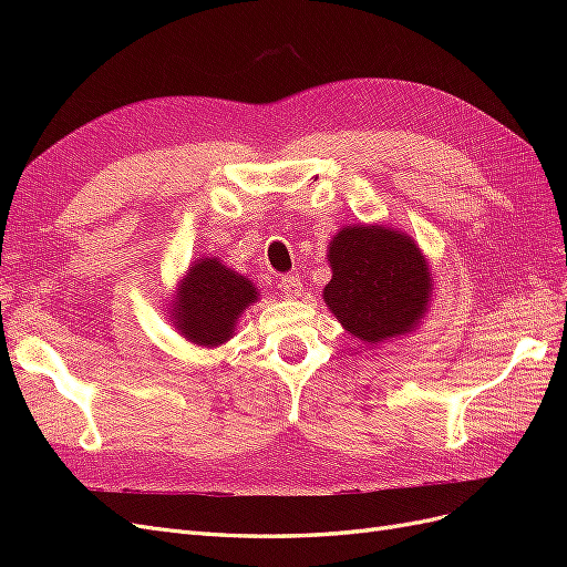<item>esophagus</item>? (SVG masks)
I'll return each mask as SVG.
<instances>
[{"instance_id": "esophagus-1", "label": "esophagus", "mask_w": 567, "mask_h": 567, "mask_svg": "<svg viewBox=\"0 0 567 567\" xmlns=\"http://www.w3.org/2000/svg\"><path fill=\"white\" fill-rule=\"evenodd\" d=\"M279 288L284 290L286 298H298L302 290V284L296 274H286V277H281V281H279Z\"/></svg>"}]
</instances>
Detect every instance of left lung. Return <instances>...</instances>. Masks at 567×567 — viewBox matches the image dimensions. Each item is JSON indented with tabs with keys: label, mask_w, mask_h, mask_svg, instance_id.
<instances>
[{
	"label": "left lung",
	"mask_w": 567,
	"mask_h": 567,
	"mask_svg": "<svg viewBox=\"0 0 567 567\" xmlns=\"http://www.w3.org/2000/svg\"><path fill=\"white\" fill-rule=\"evenodd\" d=\"M326 260L323 300L354 338L379 346L414 331L433 296V274L414 238L383 225L340 229Z\"/></svg>",
	"instance_id": "1"
}]
</instances>
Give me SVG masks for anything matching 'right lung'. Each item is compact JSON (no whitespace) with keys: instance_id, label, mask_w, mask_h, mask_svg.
Wrapping results in <instances>:
<instances>
[{"instance_id":"right-lung-1","label":"right lung","mask_w":567,"mask_h":567,"mask_svg":"<svg viewBox=\"0 0 567 567\" xmlns=\"http://www.w3.org/2000/svg\"><path fill=\"white\" fill-rule=\"evenodd\" d=\"M257 300V288L241 274L203 257L186 269L173 300L175 329L194 346L217 348L234 336L238 317Z\"/></svg>"}]
</instances>
